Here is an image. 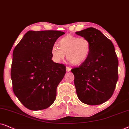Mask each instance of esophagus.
Wrapping results in <instances>:
<instances>
[{
    "label": "esophagus",
    "mask_w": 129,
    "mask_h": 129,
    "mask_svg": "<svg viewBox=\"0 0 129 129\" xmlns=\"http://www.w3.org/2000/svg\"><path fill=\"white\" fill-rule=\"evenodd\" d=\"M71 70V67H66V70L67 71H70Z\"/></svg>",
    "instance_id": "1"
}]
</instances>
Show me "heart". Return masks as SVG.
Returning <instances> with one entry per match:
<instances>
[{
	"label": "heart",
	"instance_id": "obj_1",
	"mask_svg": "<svg viewBox=\"0 0 129 129\" xmlns=\"http://www.w3.org/2000/svg\"><path fill=\"white\" fill-rule=\"evenodd\" d=\"M58 45L51 48V54L54 60L60 62L67 58L74 65H80L86 61L91 51V44L84 37L78 38L68 35L62 38Z\"/></svg>",
	"mask_w": 129,
	"mask_h": 129
}]
</instances>
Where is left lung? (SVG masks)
I'll return each mask as SVG.
<instances>
[{"label": "left lung", "instance_id": "1", "mask_svg": "<svg viewBox=\"0 0 129 129\" xmlns=\"http://www.w3.org/2000/svg\"><path fill=\"white\" fill-rule=\"evenodd\" d=\"M76 34L88 39L91 51L86 61L73 68L78 99L88 105H99L111 98L118 78V61L111 41L100 30L89 27Z\"/></svg>", "mask_w": 129, "mask_h": 129}]
</instances>
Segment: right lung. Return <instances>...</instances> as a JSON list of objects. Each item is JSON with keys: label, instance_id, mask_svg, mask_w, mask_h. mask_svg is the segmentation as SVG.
<instances>
[{"label": "right lung", "instance_id": "add662e5", "mask_svg": "<svg viewBox=\"0 0 129 129\" xmlns=\"http://www.w3.org/2000/svg\"><path fill=\"white\" fill-rule=\"evenodd\" d=\"M65 32L29 31L13 51L11 79L13 91L21 103L31 110L49 107L66 73V66L52 60L51 48Z\"/></svg>", "mask_w": 129, "mask_h": 129}]
</instances>
